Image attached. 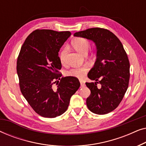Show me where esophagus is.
<instances>
[{"label":"esophagus","mask_w":146,"mask_h":146,"mask_svg":"<svg viewBox=\"0 0 146 146\" xmlns=\"http://www.w3.org/2000/svg\"><path fill=\"white\" fill-rule=\"evenodd\" d=\"M80 85H81V87H84L85 86V84L83 80H80Z\"/></svg>","instance_id":"1"}]
</instances>
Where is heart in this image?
<instances>
[{"instance_id":"b5f03b06","label":"heart","mask_w":146,"mask_h":146,"mask_svg":"<svg viewBox=\"0 0 146 146\" xmlns=\"http://www.w3.org/2000/svg\"><path fill=\"white\" fill-rule=\"evenodd\" d=\"M72 46L78 52L82 54H86L88 51L90 46V43L88 40L84 38H76L72 41ZM68 51L67 47H64L61 50L59 54V58L62 63H64L65 61V57ZM89 68L87 65L82 66L80 67H74L70 69L66 72L68 76L76 77V78H82L84 75L87 72Z\"/></svg>"}]
</instances>
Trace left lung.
I'll return each instance as SVG.
<instances>
[{"mask_svg": "<svg viewBox=\"0 0 146 146\" xmlns=\"http://www.w3.org/2000/svg\"><path fill=\"white\" fill-rule=\"evenodd\" d=\"M74 36L92 40L96 46V60L88 74L95 82H86L91 92L87 106L96 114L110 112L122 100L129 84V62L122 44L114 34L100 28L78 32Z\"/></svg>", "mask_w": 146, "mask_h": 146, "instance_id": "obj_1", "label": "left lung"}]
</instances>
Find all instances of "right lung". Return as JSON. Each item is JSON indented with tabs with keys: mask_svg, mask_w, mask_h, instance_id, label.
Returning <instances> with one entry per match:
<instances>
[{
	"mask_svg": "<svg viewBox=\"0 0 146 146\" xmlns=\"http://www.w3.org/2000/svg\"><path fill=\"white\" fill-rule=\"evenodd\" d=\"M70 35L69 31L36 30L20 51L17 70L21 91L32 108L42 117H56L64 113L80 86L77 78H60L58 74L62 68L58 52Z\"/></svg>",
	"mask_w": 146,
	"mask_h": 146,
	"instance_id": "1",
	"label": "right lung"
}]
</instances>
